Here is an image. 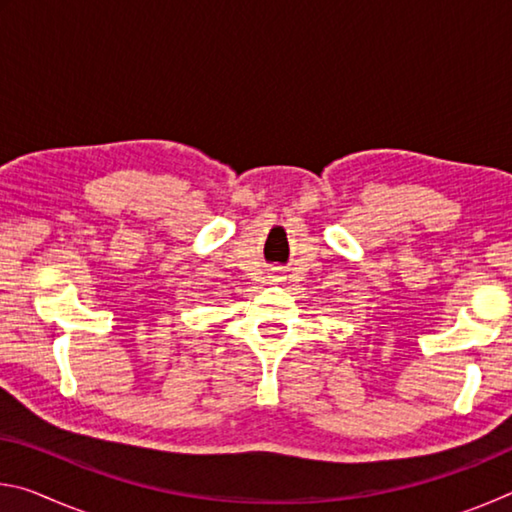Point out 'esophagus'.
Here are the masks:
<instances>
[{"instance_id": "34e87169", "label": "esophagus", "mask_w": 512, "mask_h": 512, "mask_svg": "<svg viewBox=\"0 0 512 512\" xmlns=\"http://www.w3.org/2000/svg\"><path fill=\"white\" fill-rule=\"evenodd\" d=\"M271 277H273V282H280V280H284V275H280V273H273Z\"/></svg>"}]
</instances>
